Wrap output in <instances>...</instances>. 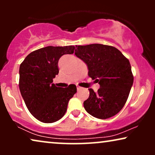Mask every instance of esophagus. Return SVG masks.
<instances>
[{
    "instance_id": "esophagus-1",
    "label": "esophagus",
    "mask_w": 155,
    "mask_h": 155,
    "mask_svg": "<svg viewBox=\"0 0 155 155\" xmlns=\"http://www.w3.org/2000/svg\"><path fill=\"white\" fill-rule=\"evenodd\" d=\"M82 87H80V86H77V90H78V91H80L81 90H82Z\"/></svg>"
}]
</instances>
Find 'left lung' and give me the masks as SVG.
<instances>
[{
  "mask_svg": "<svg viewBox=\"0 0 155 155\" xmlns=\"http://www.w3.org/2000/svg\"><path fill=\"white\" fill-rule=\"evenodd\" d=\"M75 56L88 67V75L100 85L97 92L90 88L84 109L95 118L107 119L124 107L133 83L128 59L111 46L92 44L76 46Z\"/></svg>",
  "mask_w": 155,
  "mask_h": 155,
  "instance_id": "8db88e82",
  "label": "left lung"
}]
</instances>
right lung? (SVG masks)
Segmentation results:
<instances>
[{
    "mask_svg": "<svg viewBox=\"0 0 155 155\" xmlns=\"http://www.w3.org/2000/svg\"><path fill=\"white\" fill-rule=\"evenodd\" d=\"M75 46H46L30 53L20 66L19 87L27 109L39 121L51 124L61 119L70 99L77 92L75 84L56 87L59 58L74 53Z\"/></svg>",
    "mask_w": 155,
    "mask_h": 155,
    "instance_id": "add662e5",
    "label": "right lung"
}]
</instances>
